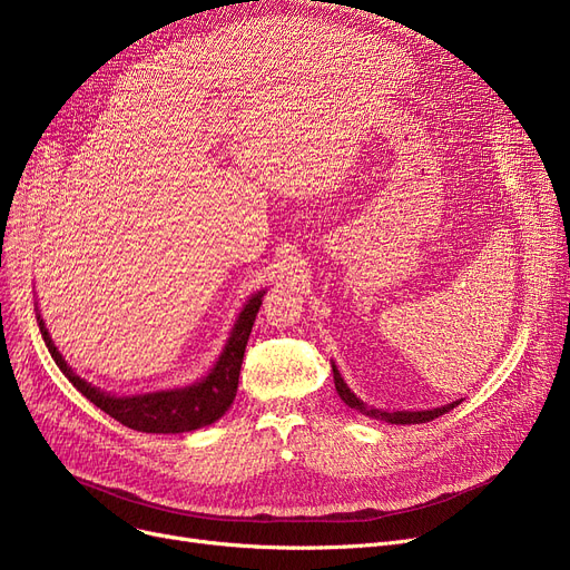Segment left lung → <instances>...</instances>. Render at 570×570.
I'll use <instances>...</instances> for the list:
<instances>
[{
    "mask_svg": "<svg viewBox=\"0 0 570 570\" xmlns=\"http://www.w3.org/2000/svg\"><path fill=\"white\" fill-rule=\"evenodd\" d=\"M333 379H335L337 393H340V397L344 400V404H346V406H351V409H355V411H361L363 415L374 417V421H385V423H393V425H417V423H430V421H434V417H439V415L448 413V411L455 409V406L462 402V400H458V402H451V404L439 406V409H430V411H381V409L365 406L361 400H357V397L351 393V387L344 383V379H342V374H340V370H337L335 365H333Z\"/></svg>",
    "mask_w": 570,
    "mask_h": 570,
    "instance_id": "obj_1",
    "label": "left lung"
}]
</instances>
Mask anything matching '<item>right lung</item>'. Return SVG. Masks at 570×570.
<instances>
[{
    "instance_id": "obj_1",
    "label": "right lung",
    "mask_w": 570,
    "mask_h": 570,
    "mask_svg": "<svg viewBox=\"0 0 570 570\" xmlns=\"http://www.w3.org/2000/svg\"><path fill=\"white\" fill-rule=\"evenodd\" d=\"M265 291L254 293L247 305L239 312L230 337L219 355L217 365L209 370V374L187 387H175V391L161 393H147V395H131V397H115L108 395L92 383L80 379L59 353L46 331L41 314H37L43 342L52 355L55 365L65 372V376L73 383L76 391H80L89 402L99 406L104 413L115 417L117 423L125 428L147 432V434H179L200 430L205 425H213L215 421L228 411L237 393V379L239 367H243V357L247 348V340L252 333V325L256 321L261 297Z\"/></svg>"
}]
</instances>
